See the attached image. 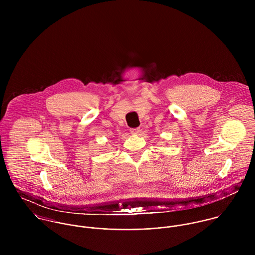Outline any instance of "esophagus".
Returning <instances> with one entry per match:
<instances>
[{"mask_svg": "<svg viewBox=\"0 0 255 255\" xmlns=\"http://www.w3.org/2000/svg\"><path fill=\"white\" fill-rule=\"evenodd\" d=\"M129 130H130V132H131L132 134H137V133L140 131V128H130Z\"/></svg>", "mask_w": 255, "mask_h": 255, "instance_id": "esophagus-1", "label": "esophagus"}]
</instances>
